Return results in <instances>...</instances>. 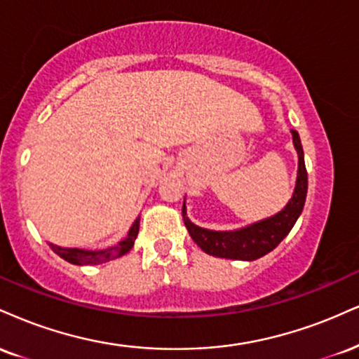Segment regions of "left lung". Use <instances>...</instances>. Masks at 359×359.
Segmentation results:
<instances>
[{"label": "left lung", "instance_id": "8db88e82", "mask_svg": "<svg viewBox=\"0 0 359 359\" xmlns=\"http://www.w3.org/2000/svg\"><path fill=\"white\" fill-rule=\"evenodd\" d=\"M292 133V144L297 152V179L292 197L289 198L280 212L264 221L250 224L248 227L236 229V231H209V229L198 227L191 222L187 217L185 202L182 205L184 224L189 234L198 248L205 254L214 257L224 259H239V261H256V259L266 256L267 252L276 249L280 241L289 234L294 226L297 217L303 212L308 194V172L304 165V152L301 145V138L296 130Z\"/></svg>", "mask_w": 359, "mask_h": 359}]
</instances>
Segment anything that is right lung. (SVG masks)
<instances>
[{"label":"right lung","mask_w":359,"mask_h":359,"mask_svg":"<svg viewBox=\"0 0 359 359\" xmlns=\"http://www.w3.org/2000/svg\"><path fill=\"white\" fill-rule=\"evenodd\" d=\"M138 227H140V219H137L135 222L132 224L130 231H128L127 237L123 241H120L116 245H111L109 249L102 250H85V249H76V248H60V245L50 244V248L58 254L60 257L68 261L70 264L76 266H92V264H102V262L111 261V259L123 256L128 250L133 248V243H135Z\"/></svg>","instance_id":"right-lung-1"}]
</instances>
